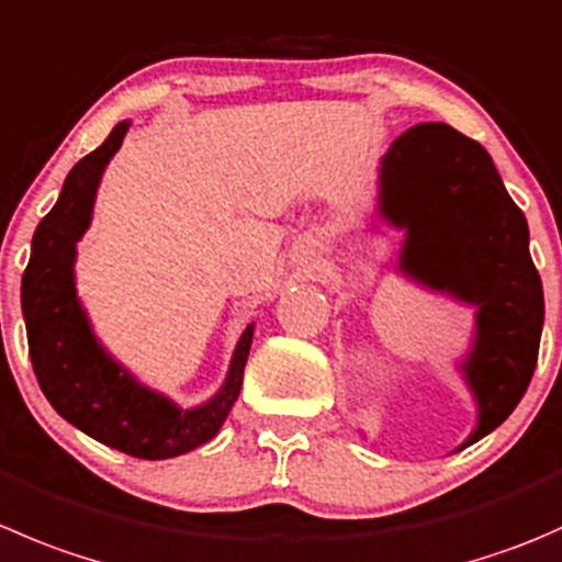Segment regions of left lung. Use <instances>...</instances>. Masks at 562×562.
Masks as SVG:
<instances>
[{
  "instance_id": "8db88e82",
  "label": "left lung",
  "mask_w": 562,
  "mask_h": 562,
  "mask_svg": "<svg viewBox=\"0 0 562 562\" xmlns=\"http://www.w3.org/2000/svg\"><path fill=\"white\" fill-rule=\"evenodd\" d=\"M379 209L406 231L401 269L477 307L461 364L477 426L461 450L508 419L527 392L543 329V288L530 231L492 156L448 123H419L381 161Z\"/></svg>"
}]
</instances>
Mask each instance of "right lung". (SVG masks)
I'll return each instance as SVG.
<instances>
[{"mask_svg": "<svg viewBox=\"0 0 562 562\" xmlns=\"http://www.w3.org/2000/svg\"><path fill=\"white\" fill-rule=\"evenodd\" d=\"M125 131L123 120L65 178L59 200L32 236V258L21 277V310L37 384L59 417L120 453L159 461L216 437L241 392L255 326L244 329L222 390L198 408H178L170 397L143 386L95 340L76 299V241L90 227L98 181L123 145Z\"/></svg>", "mask_w": 562, "mask_h": 562, "instance_id": "1", "label": "right lung"}]
</instances>
